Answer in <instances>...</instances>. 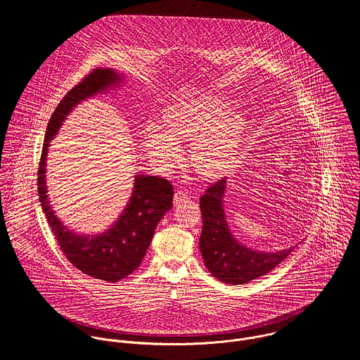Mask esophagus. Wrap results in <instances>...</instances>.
<instances>
[{
  "label": "esophagus",
  "mask_w": 360,
  "mask_h": 360,
  "mask_svg": "<svg viewBox=\"0 0 360 360\" xmlns=\"http://www.w3.org/2000/svg\"><path fill=\"white\" fill-rule=\"evenodd\" d=\"M186 200H187V194H186V191H183V190H177V191L174 193V198H173L174 205H181Z\"/></svg>",
  "instance_id": "1"
}]
</instances>
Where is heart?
Here are the masks:
<instances>
[{
	"instance_id": "obj_1",
	"label": "heart",
	"mask_w": 360,
	"mask_h": 360,
	"mask_svg": "<svg viewBox=\"0 0 360 360\" xmlns=\"http://www.w3.org/2000/svg\"><path fill=\"white\" fill-rule=\"evenodd\" d=\"M216 94L177 100L163 112L162 126L148 123L144 147L160 166H170L179 156L180 143H191L190 160L206 179L226 174L233 166L247 127V116Z\"/></svg>"
}]
</instances>
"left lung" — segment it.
<instances>
[{"mask_svg":"<svg viewBox=\"0 0 360 360\" xmlns=\"http://www.w3.org/2000/svg\"><path fill=\"white\" fill-rule=\"evenodd\" d=\"M227 179H221L206 190L200 200L202 233L200 251L206 269L217 280L240 285L271 271L295 247L277 252L255 251L240 243L229 227L224 212Z\"/></svg>","mask_w":360,"mask_h":360,"instance_id":"left-lung-1","label":"left lung"}]
</instances>
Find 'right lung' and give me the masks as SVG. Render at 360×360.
I'll return each instance as SVG.
<instances>
[{
	"instance_id": "right-lung-1",
	"label": "right lung",
	"mask_w": 360,
	"mask_h": 360,
	"mask_svg": "<svg viewBox=\"0 0 360 360\" xmlns=\"http://www.w3.org/2000/svg\"><path fill=\"white\" fill-rule=\"evenodd\" d=\"M122 82L123 76L113 69H96L63 97L49 122L37 173L41 207L62 252L84 274L109 283L124 278L140 266L158 223L173 205L172 184L156 176L136 174L131 197L117 220L100 234H79L66 227L52 209L46 166L50 143L72 109Z\"/></svg>"
}]
</instances>
